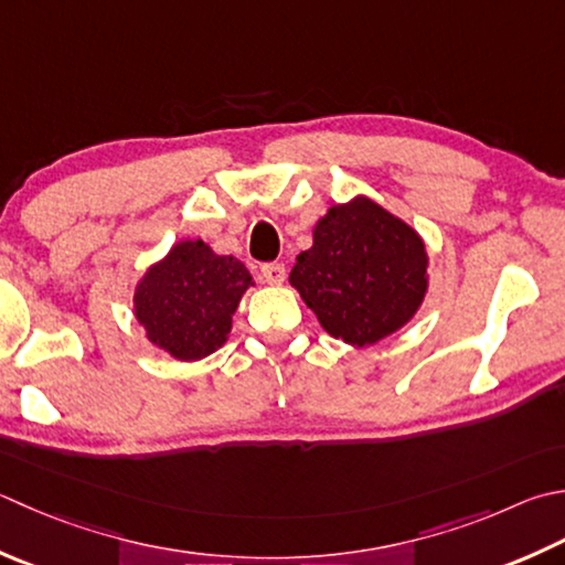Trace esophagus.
<instances>
[{
  "label": "esophagus",
  "instance_id": "34e87169",
  "mask_svg": "<svg viewBox=\"0 0 565 565\" xmlns=\"http://www.w3.org/2000/svg\"><path fill=\"white\" fill-rule=\"evenodd\" d=\"M262 279L267 281V284H271V286H279L286 279V267H284V264H279V262L264 264V267H262Z\"/></svg>",
  "mask_w": 565,
  "mask_h": 565
}]
</instances>
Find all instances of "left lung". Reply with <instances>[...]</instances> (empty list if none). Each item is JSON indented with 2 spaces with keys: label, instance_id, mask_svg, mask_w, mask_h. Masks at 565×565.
Returning <instances> with one entry per match:
<instances>
[{
  "label": "left lung",
  "instance_id": "1",
  "mask_svg": "<svg viewBox=\"0 0 565 565\" xmlns=\"http://www.w3.org/2000/svg\"><path fill=\"white\" fill-rule=\"evenodd\" d=\"M424 239L370 198L333 205L296 257L289 281L326 333L374 345L404 328L428 291Z\"/></svg>",
  "mask_w": 565,
  "mask_h": 565
}]
</instances>
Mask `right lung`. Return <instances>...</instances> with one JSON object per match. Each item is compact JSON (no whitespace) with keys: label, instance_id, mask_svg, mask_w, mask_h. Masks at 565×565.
Returning <instances> with one entry per match:
<instances>
[{"label":"right lung","instance_id":"obj_1","mask_svg":"<svg viewBox=\"0 0 565 565\" xmlns=\"http://www.w3.org/2000/svg\"><path fill=\"white\" fill-rule=\"evenodd\" d=\"M254 286L245 264L203 239H181L135 289V316L151 345L181 362L225 345L239 298Z\"/></svg>","mask_w":565,"mask_h":565}]
</instances>
